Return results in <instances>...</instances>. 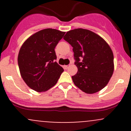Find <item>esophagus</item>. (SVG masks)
<instances>
[{"label": "esophagus", "instance_id": "34e87169", "mask_svg": "<svg viewBox=\"0 0 131 131\" xmlns=\"http://www.w3.org/2000/svg\"><path fill=\"white\" fill-rule=\"evenodd\" d=\"M70 67V65H65L64 66V68H65V69H68Z\"/></svg>", "mask_w": 131, "mask_h": 131}]
</instances>
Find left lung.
Returning <instances> with one entry per match:
<instances>
[{"mask_svg": "<svg viewBox=\"0 0 131 131\" xmlns=\"http://www.w3.org/2000/svg\"><path fill=\"white\" fill-rule=\"evenodd\" d=\"M63 39L73 47L78 68L72 77L74 84L87 94L103 89L114 71L113 54L108 43L93 31L83 28L67 31Z\"/></svg>", "mask_w": 131, "mask_h": 131, "instance_id": "8db88e82", "label": "left lung"}]
</instances>
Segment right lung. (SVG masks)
Listing matches in <instances>:
<instances>
[{
  "label": "right lung",
  "mask_w": 131,
  "mask_h": 131,
  "mask_svg": "<svg viewBox=\"0 0 131 131\" xmlns=\"http://www.w3.org/2000/svg\"><path fill=\"white\" fill-rule=\"evenodd\" d=\"M65 32L46 28L29 37L18 57L19 72L26 85L37 92L54 86L64 70L55 61L54 49Z\"/></svg>",
  "instance_id": "obj_1"
}]
</instances>
